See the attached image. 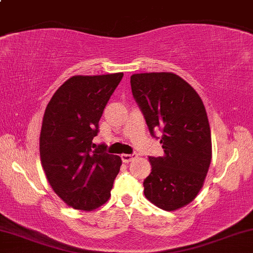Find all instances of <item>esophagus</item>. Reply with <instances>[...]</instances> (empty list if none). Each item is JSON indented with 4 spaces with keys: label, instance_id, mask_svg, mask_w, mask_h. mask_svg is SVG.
I'll use <instances>...</instances> for the list:
<instances>
[{
    "label": "esophagus",
    "instance_id": "1",
    "mask_svg": "<svg viewBox=\"0 0 253 253\" xmlns=\"http://www.w3.org/2000/svg\"><path fill=\"white\" fill-rule=\"evenodd\" d=\"M136 157V154H121V159H123L124 163H129V161H132L134 158Z\"/></svg>",
    "mask_w": 253,
    "mask_h": 253
}]
</instances>
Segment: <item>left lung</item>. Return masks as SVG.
I'll list each match as a JSON object with an SVG mask.
<instances>
[{
    "mask_svg": "<svg viewBox=\"0 0 253 253\" xmlns=\"http://www.w3.org/2000/svg\"><path fill=\"white\" fill-rule=\"evenodd\" d=\"M130 87L151 134L161 130L163 157H150L145 197L165 211L190 204L202 190L212 158L211 129L203 100L174 73H140Z\"/></svg>",
    "mask_w": 253,
    "mask_h": 253,
    "instance_id": "left-lung-1",
    "label": "left lung"
}]
</instances>
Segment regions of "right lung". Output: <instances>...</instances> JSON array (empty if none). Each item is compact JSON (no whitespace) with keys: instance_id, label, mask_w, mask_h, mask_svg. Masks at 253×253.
Returning <instances> with one entry per match:
<instances>
[{"instance_id":"add662e5","label":"right lung","mask_w":253,"mask_h":253,"mask_svg":"<svg viewBox=\"0 0 253 253\" xmlns=\"http://www.w3.org/2000/svg\"><path fill=\"white\" fill-rule=\"evenodd\" d=\"M124 73L75 75L51 96L40 134V157L48 182L69 208L92 211L111 196L121 158L96 146L99 120Z\"/></svg>"}]
</instances>
